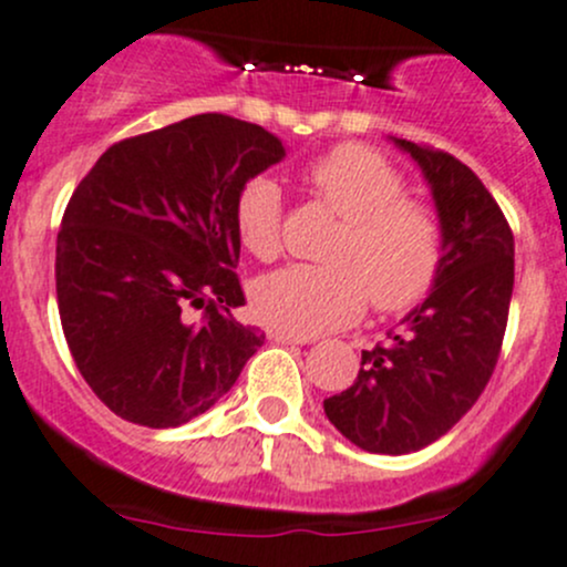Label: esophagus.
<instances>
[{"instance_id":"esophagus-1","label":"esophagus","mask_w":567,"mask_h":567,"mask_svg":"<svg viewBox=\"0 0 567 567\" xmlns=\"http://www.w3.org/2000/svg\"><path fill=\"white\" fill-rule=\"evenodd\" d=\"M268 340L282 342V346H307V342H310V337H296V334H288V331L271 329L268 331Z\"/></svg>"}]
</instances>
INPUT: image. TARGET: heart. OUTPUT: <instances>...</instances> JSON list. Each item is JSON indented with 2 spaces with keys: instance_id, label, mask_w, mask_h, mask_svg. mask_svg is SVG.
<instances>
[{
  "instance_id": "1",
  "label": "heart",
  "mask_w": 567,
  "mask_h": 567,
  "mask_svg": "<svg viewBox=\"0 0 567 567\" xmlns=\"http://www.w3.org/2000/svg\"><path fill=\"white\" fill-rule=\"evenodd\" d=\"M307 188L340 216L323 249V266H285L251 288L262 323L296 337L342 329L370 305L403 312L436 285L444 262V225L384 153L368 145L331 147L305 167ZM241 247L274 260L282 247V188L268 175L241 183L233 205Z\"/></svg>"
}]
</instances>
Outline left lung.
Returning a JSON list of instances; mask_svg holds the SVG:
<instances>
[{
  "instance_id": "left-lung-1",
  "label": "left lung",
  "mask_w": 567,
  "mask_h": 567,
  "mask_svg": "<svg viewBox=\"0 0 567 567\" xmlns=\"http://www.w3.org/2000/svg\"><path fill=\"white\" fill-rule=\"evenodd\" d=\"M394 145L420 164L436 199L442 271L390 340L362 351L357 381L323 400L348 442L381 455L427 447L477 403L499 359L513 296V230L483 181L436 147Z\"/></svg>"
}]
</instances>
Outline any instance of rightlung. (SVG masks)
I'll return each mask as SVG.
<instances>
[{
    "label": "right lung",
    "instance_id": "add662e5",
    "mask_svg": "<svg viewBox=\"0 0 567 567\" xmlns=\"http://www.w3.org/2000/svg\"><path fill=\"white\" fill-rule=\"evenodd\" d=\"M285 147L230 114L114 142L56 233V307L79 373L123 420L177 427L230 392L266 334L238 323L233 205Z\"/></svg>",
    "mask_w": 567,
    "mask_h": 567
}]
</instances>
